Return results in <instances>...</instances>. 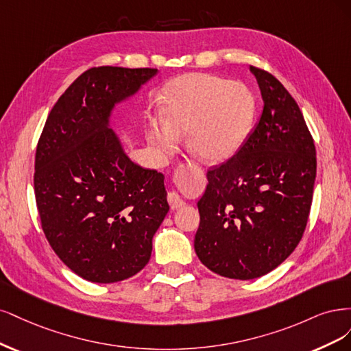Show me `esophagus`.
Wrapping results in <instances>:
<instances>
[{
	"label": "esophagus",
	"mask_w": 351,
	"mask_h": 351,
	"mask_svg": "<svg viewBox=\"0 0 351 351\" xmlns=\"http://www.w3.org/2000/svg\"><path fill=\"white\" fill-rule=\"evenodd\" d=\"M167 202H169V206H171L173 210H176V208H179V207H182L184 204H185V201L180 198V195L178 194L176 191H171V192H167Z\"/></svg>",
	"instance_id": "1"
}]
</instances>
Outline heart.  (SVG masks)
I'll return each mask as SVG.
<instances>
[{
    "mask_svg": "<svg viewBox=\"0 0 351 351\" xmlns=\"http://www.w3.org/2000/svg\"><path fill=\"white\" fill-rule=\"evenodd\" d=\"M251 88L208 74H185L165 90V121H152L149 140L171 153L179 135L189 134V150L206 163H221L242 149L255 119Z\"/></svg>",
    "mask_w": 351,
    "mask_h": 351,
    "instance_id": "heart-1",
    "label": "heart"
}]
</instances>
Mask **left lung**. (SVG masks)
Listing matches in <instances>:
<instances>
[{
    "label": "left lung",
    "instance_id": "8db88e82",
    "mask_svg": "<svg viewBox=\"0 0 351 351\" xmlns=\"http://www.w3.org/2000/svg\"><path fill=\"white\" fill-rule=\"evenodd\" d=\"M251 71L263 115L239 152L208 169L194 241L202 264L234 280L261 277L296 250L316 178L315 143L296 100L273 74Z\"/></svg>",
    "mask_w": 351,
    "mask_h": 351
}]
</instances>
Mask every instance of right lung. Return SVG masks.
Masks as SVG:
<instances>
[{
  "mask_svg": "<svg viewBox=\"0 0 351 351\" xmlns=\"http://www.w3.org/2000/svg\"><path fill=\"white\" fill-rule=\"evenodd\" d=\"M156 73L109 65L84 71L53 105L38 141L33 184L42 230L87 281L140 273L169 211L163 173L131 162L108 128L115 104Z\"/></svg>",
  "mask_w": 351,
  "mask_h": 351,
  "instance_id": "right-lung-1",
  "label": "right lung"
}]
</instances>
